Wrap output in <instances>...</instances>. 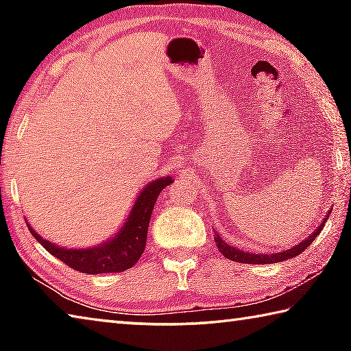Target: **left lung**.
Returning a JSON list of instances; mask_svg holds the SVG:
<instances>
[{"label": "left lung", "mask_w": 351, "mask_h": 351, "mask_svg": "<svg viewBox=\"0 0 351 351\" xmlns=\"http://www.w3.org/2000/svg\"><path fill=\"white\" fill-rule=\"evenodd\" d=\"M330 215V213H328ZM326 218H324V221L320 223L319 228L314 230V232L305 239L304 241H300L299 245L288 249V251H283V252H277V254H252V252H246V251H241V249H237L230 245H226L223 241V239H219V235H215V241H217V246L219 249V252H221L226 258L232 260V261H239V263H251V265H269V263H277V261H285L288 258H293L297 257V255L302 254L305 251V249L311 245L314 241V239L322 232L324 226H325Z\"/></svg>", "instance_id": "1"}]
</instances>
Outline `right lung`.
<instances>
[{
    "instance_id": "obj_1",
    "label": "right lung",
    "mask_w": 351,
    "mask_h": 351,
    "mask_svg": "<svg viewBox=\"0 0 351 351\" xmlns=\"http://www.w3.org/2000/svg\"><path fill=\"white\" fill-rule=\"evenodd\" d=\"M171 178H161L148 184L136 199L127 223L119 230L114 239L105 245L88 249H64L41 239L27 226L31 234L47 252L62 260L64 265L83 274H105V272H122L132 268L145 249L148 223L158 195L164 187L171 184Z\"/></svg>"
}]
</instances>
